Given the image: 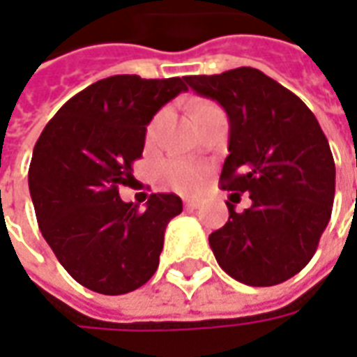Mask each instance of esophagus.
I'll return each instance as SVG.
<instances>
[{"mask_svg":"<svg viewBox=\"0 0 357 357\" xmlns=\"http://www.w3.org/2000/svg\"><path fill=\"white\" fill-rule=\"evenodd\" d=\"M183 206H185L187 210H197L199 206H201V202L193 201V199H187V201L183 202Z\"/></svg>","mask_w":357,"mask_h":357,"instance_id":"esophagus-1","label":"esophagus"}]
</instances>
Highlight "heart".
<instances>
[{
	"mask_svg": "<svg viewBox=\"0 0 357 357\" xmlns=\"http://www.w3.org/2000/svg\"><path fill=\"white\" fill-rule=\"evenodd\" d=\"M155 126H151V132H153ZM166 176H168V181L174 189L178 191H183V193H191L197 187L201 185L202 174L201 170L193 166V164L187 162H170L166 166Z\"/></svg>",
	"mask_w": 357,
	"mask_h": 357,
	"instance_id": "obj_1",
	"label": "heart"
}]
</instances>
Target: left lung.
<instances>
[{"mask_svg":"<svg viewBox=\"0 0 357 357\" xmlns=\"http://www.w3.org/2000/svg\"><path fill=\"white\" fill-rule=\"evenodd\" d=\"M195 93L222 105L229 118V155L220 183L250 193L208 237L227 275L271 287L296 275L315 255L335 199V160L321 126L300 97L250 66L187 76Z\"/></svg>","mask_w":357,"mask_h":357,"instance_id":"obj_1","label":"left lung"}]
</instances>
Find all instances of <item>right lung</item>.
Wrapping results in <instances>:
<instances>
[{
    "mask_svg": "<svg viewBox=\"0 0 357 357\" xmlns=\"http://www.w3.org/2000/svg\"><path fill=\"white\" fill-rule=\"evenodd\" d=\"M185 78L118 74L91 84L59 109L36 141L28 187L43 239L86 289L126 294L155 275L164 231L181 214L178 195L155 193L145 208L124 202L145 133Z\"/></svg>",
    "mask_w": 357,
    "mask_h": 357,
    "instance_id": "right-lung-1",
    "label": "right lung"
}]
</instances>
